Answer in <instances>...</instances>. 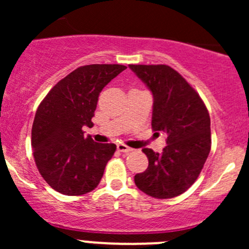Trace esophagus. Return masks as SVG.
<instances>
[{"mask_svg":"<svg viewBox=\"0 0 249 249\" xmlns=\"http://www.w3.org/2000/svg\"><path fill=\"white\" fill-rule=\"evenodd\" d=\"M117 149H118V152H122V153H129L132 150L131 148L127 147V145H125V144H123V143L117 144Z\"/></svg>","mask_w":249,"mask_h":249,"instance_id":"esophagus-1","label":"esophagus"}]
</instances>
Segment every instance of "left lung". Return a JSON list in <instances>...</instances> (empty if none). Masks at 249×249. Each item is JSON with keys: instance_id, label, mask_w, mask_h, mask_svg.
I'll list each match as a JSON object with an SVG mask.
<instances>
[{"instance_id": "obj_1", "label": "left lung", "mask_w": 249, "mask_h": 249, "mask_svg": "<svg viewBox=\"0 0 249 249\" xmlns=\"http://www.w3.org/2000/svg\"><path fill=\"white\" fill-rule=\"evenodd\" d=\"M129 67L152 91V127L164 132L167 143L161 154L143 148L149 164L135 176V184L149 196L171 199L194 184L210 154V114L199 94L172 67Z\"/></svg>"}]
</instances>
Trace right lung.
<instances>
[{
	"mask_svg": "<svg viewBox=\"0 0 249 249\" xmlns=\"http://www.w3.org/2000/svg\"><path fill=\"white\" fill-rule=\"evenodd\" d=\"M125 69L107 64L78 67L53 87L37 108L31 134L35 162L56 192L76 196L99 185L117 145L94 142L83 127L94 125L100 92Z\"/></svg>",
	"mask_w": 249,
	"mask_h": 249,
	"instance_id": "obj_1",
	"label": "right lung"
}]
</instances>
